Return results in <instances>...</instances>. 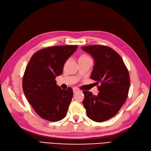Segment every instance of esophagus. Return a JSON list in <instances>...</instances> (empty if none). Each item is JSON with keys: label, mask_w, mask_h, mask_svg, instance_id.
Here are the masks:
<instances>
[{"label": "esophagus", "mask_w": 151, "mask_h": 151, "mask_svg": "<svg viewBox=\"0 0 151 151\" xmlns=\"http://www.w3.org/2000/svg\"><path fill=\"white\" fill-rule=\"evenodd\" d=\"M73 93H76L77 92H79L80 91V89L78 88H77V87H73Z\"/></svg>", "instance_id": "1"}]
</instances>
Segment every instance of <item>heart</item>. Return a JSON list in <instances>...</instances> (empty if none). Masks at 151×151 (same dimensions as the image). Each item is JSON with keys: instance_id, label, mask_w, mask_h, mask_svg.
I'll return each mask as SVG.
<instances>
[{"instance_id": "1", "label": "heart", "mask_w": 151, "mask_h": 151, "mask_svg": "<svg viewBox=\"0 0 151 151\" xmlns=\"http://www.w3.org/2000/svg\"><path fill=\"white\" fill-rule=\"evenodd\" d=\"M86 57H87V56H86V55H82L81 56V57H80V58H86Z\"/></svg>"}]
</instances>
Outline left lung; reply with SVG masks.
Returning a JSON list of instances; mask_svg holds the SVG:
<instances>
[{
  "label": "left lung",
  "mask_w": 151,
  "mask_h": 151,
  "mask_svg": "<svg viewBox=\"0 0 151 151\" xmlns=\"http://www.w3.org/2000/svg\"><path fill=\"white\" fill-rule=\"evenodd\" d=\"M82 49L94 60L91 78L100 83L96 96L83 91V106L91 120H108L118 113L127 99L130 86L128 69L118 52L109 47L94 45Z\"/></svg>",
  "instance_id": "left-lung-1"
}]
</instances>
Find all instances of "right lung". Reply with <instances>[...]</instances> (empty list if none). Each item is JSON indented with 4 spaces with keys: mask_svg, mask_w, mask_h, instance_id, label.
Masks as SVG:
<instances>
[{
    "mask_svg": "<svg viewBox=\"0 0 151 151\" xmlns=\"http://www.w3.org/2000/svg\"><path fill=\"white\" fill-rule=\"evenodd\" d=\"M77 48V45L48 47L36 52L28 62L22 80L23 91L34 110L44 120L57 122L67 114L73 89H62L55 78L62 75L66 60Z\"/></svg>",
    "mask_w": 151,
    "mask_h": 151,
    "instance_id": "add662e5",
    "label": "right lung"
}]
</instances>
